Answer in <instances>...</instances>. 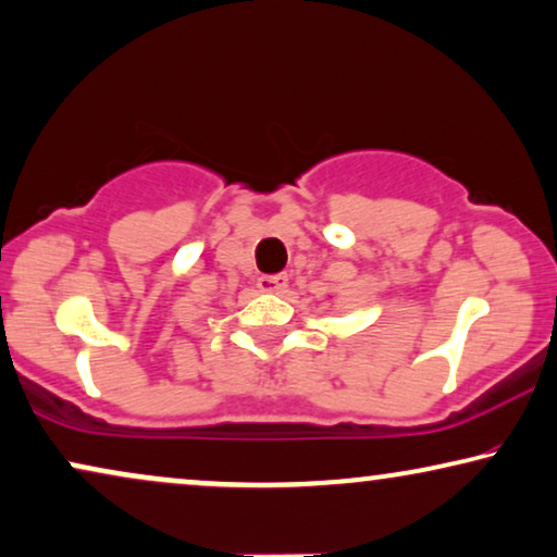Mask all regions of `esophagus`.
Returning <instances> with one entry per match:
<instances>
[{"label": "esophagus", "instance_id": "esophagus-1", "mask_svg": "<svg viewBox=\"0 0 557 557\" xmlns=\"http://www.w3.org/2000/svg\"><path fill=\"white\" fill-rule=\"evenodd\" d=\"M286 286H288L286 273H276V276H261V278H258V288H261V292H269V294L284 292Z\"/></svg>", "mask_w": 557, "mask_h": 557}]
</instances>
